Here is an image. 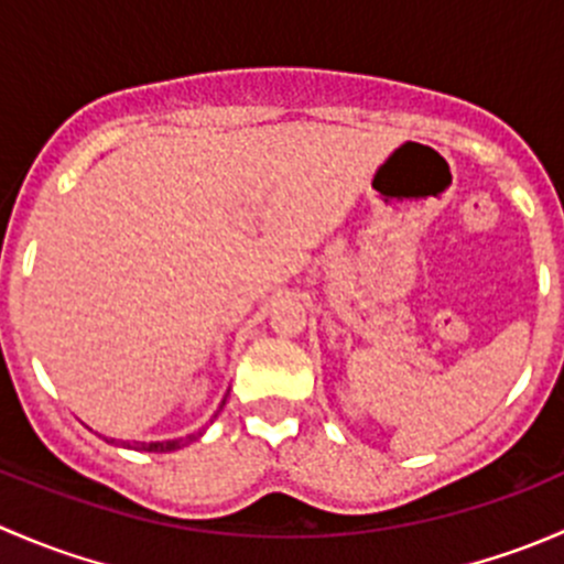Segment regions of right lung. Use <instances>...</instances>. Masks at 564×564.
Instances as JSON below:
<instances>
[{
	"instance_id": "add662e5",
	"label": "right lung",
	"mask_w": 564,
	"mask_h": 564,
	"mask_svg": "<svg viewBox=\"0 0 564 564\" xmlns=\"http://www.w3.org/2000/svg\"><path fill=\"white\" fill-rule=\"evenodd\" d=\"M224 403H226V398L224 401H220V406H218V412L220 409H224ZM218 412L213 414V417H218ZM209 423H213V420H209ZM198 436H204V429L202 431H196V434H187V436H180V440H166V442H133V445H122V447H133V451H144V453H172V451H182V447H187L191 445V442H196ZM106 442H117V440H106Z\"/></svg>"
}]
</instances>
